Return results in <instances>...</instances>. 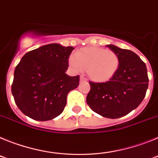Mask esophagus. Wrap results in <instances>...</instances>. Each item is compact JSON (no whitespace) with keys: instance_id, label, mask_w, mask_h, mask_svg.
I'll use <instances>...</instances> for the list:
<instances>
[{"instance_id":"esophagus-1","label":"esophagus","mask_w":158,"mask_h":158,"mask_svg":"<svg viewBox=\"0 0 158 158\" xmlns=\"http://www.w3.org/2000/svg\"><path fill=\"white\" fill-rule=\"evenodd\" d=\"M80 81L81 82H87V79L84 77L83 76H81L80 77Z\"/></svg>"}]
</instances>
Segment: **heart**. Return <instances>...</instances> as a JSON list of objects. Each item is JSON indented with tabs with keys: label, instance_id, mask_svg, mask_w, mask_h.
Instances as JSON below:
<instances>
[{
	"label": "heart",
	"instance_id": "b5f03b06",
	"mask_svg": "<svg viewBox=\"0 0 158 158\" xmlns=\"http://www.w3.org/2000/svg\"><path fill=\"white\" fill-rule=\"evenodd\" d=\"M69 64L77 71L86 69L89 77L93 81L102 83L111 80L116 74L120 60L118 54L101 47H85L70 58Z\"/></svg>",
	"mask_w": 158,
	"mask_h": 158
}]
</instances>
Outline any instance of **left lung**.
<instances>
[{"instance_id":"8db88e82","label":"left lung","mask_w":158,"mask_h":158,"mask_svg":"<svg viewBox=\"0 0 158 158\" xmlns=\"http://www.w3.org/2000/svg\"><path fill=\"white\" fill-rule=\"evenodd\" d=\"M118 54L120 64L109 81H90L86 101L93 111L103 117L117 118L137 108L146 96L149 78L145 62L133 51L112 44L107 45Z\"/></svg>"}]
</instances>
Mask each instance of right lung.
Listing matches in <instances>:
<instances>
[{
  "instance_id": "1",
  "label": "right lung",
  "mask_w": 158,
  "mask_h": 158,
  "mask_svg": "<svg viewBox=\"0 0 158 158\" xmlns=\"http://www.w3.org/2000/svg\"><path fill=\"white\" fill-rule=\"evenodd\" d=\"M73 47L51 43L26 53L14 72L12 93L19 109L37 121L51 120L63 111L67 95L79 76L65 73Z\"/></svg>"
}]
</instances>
